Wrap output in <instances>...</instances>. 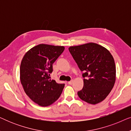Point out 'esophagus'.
<instances>
[{
  "instance_id": "esophagus-1",
  "label": "esophagus",
  "mask_w": 131,
  "mask_h": 131,
  "mask_svg": "<svg viewBox=\"0 0 131 131\" xmlns=\"http://www.w3.org/2000/svg\"><path fill=\"white\" fill-rule=\"evenodd\" d=\"M73 82V80H70V81L68 82V83H69V85H72Z\"/></svg>"
}]
</instances>
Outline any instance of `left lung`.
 I'll return each mask as SVG.
<instances>
[{
    "label": "left lung",
    "instance_id": "left-lung-1",
    "mask_svg": "<svg viewBox=\"0 0 131 131\" xmlns=\"http://www.w3.org/2000/svg\"><path fill=\"white\" fill-rule=\"evenodd\" d=\"M69 50L83 72V88L78 92L79 97L91 104L103 101L116 80V66L112 54L95 43L71 46Z\"/></svg>",
    "mask_w": 131,
    "mask_h": 131
}]
</instances>
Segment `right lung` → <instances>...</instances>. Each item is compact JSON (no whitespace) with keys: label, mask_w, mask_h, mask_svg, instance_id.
Returning <instances> with one entry per match:
<instances>
[{"label":"right lung","mask_w":131,"mask_h":131,"mask_svg":"<svg viewBox=\"0 0 131 131\" xmlns=\"http://www.w3.org/2000/svg\"><path fill=\"white\" fill-rule=\"evenodd\" d=\"M64 46L40 44L24 55L20 66V80L30 99L42 107L56 101L65 84L51 80L52 64L63 52Z\"/></svg>","instance_id":"obj_1"}]
</instances>
